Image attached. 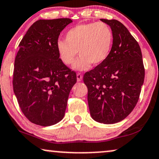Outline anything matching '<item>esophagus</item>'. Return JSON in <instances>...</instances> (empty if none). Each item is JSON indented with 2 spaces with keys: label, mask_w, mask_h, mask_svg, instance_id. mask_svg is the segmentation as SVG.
<instances>
[{
  "label": "esophagus",
  "mask_w": 159,
  "mask_h": 159,
  "mask_svg": "<svg viewBox=\"0 0 159 159\" xmlns=\"http://www.w3.org/2000/svg\"><path fill=\"white\" fill-rule=\"evenodd\" d=\"M76 79H77L78 82L81 81L82 79H83V75H82V74L77 73V74H76Z\"/></svg>",
  "instance_id": "esophagus-1"
}]
</instances>
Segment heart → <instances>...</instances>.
Here are the masks:
<instances>
[{
	"label": "heart",
	"instance_id": "obj_1",
	"mask_svg": "<svg viewBox=\"0 0 159 159\" xmlns=\"http://www.w3.org/2000/svg\"><path fill=\"white\" fill-rule=\"evenodd\" d=\"M113 44L112 29L102 22L83 23L70 29L65 34V40L57 43V52L60 61L70 66L74 62L76 70H87L99 66L108 58Z\"/></svg>",
	"mask_w": 159,
	"mask_h": 159
}]
</instances>
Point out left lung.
<instances>
[{
    "label": "left lung",
    "instance_id": "left-lung-1",
    "mask_svg": "<svg viewBox=\"0 0 159 159\" xmlns=\"http://www.w3.org/2000/svg\"><path fill=\"white\" fill-rule=\"evenodd\" d=\"M111 26L113 44L108 58L83 76L90 113L95 121L114 124L126 117L138 102L144 67L138 42L116 20L101 19Z\"/></svg>",
    "mask_w": 159,
    "mask_h": 159
}]
</instances>
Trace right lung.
<instances>
[{"mask_svg": "<svg viewBox=\"0 0 159 159\" xmlns=\"http://www.w3.org/2000/svg\"><path fill=\"white\" fill-rule=\"evenodd\" d=\"M69 18L39 20L19 43L12 85L20 108L31 122L55 125L63 118L76 74L60 61L57 43Z\"/></svg>", "mask_w": 159, "mask_h": 159, "instance_id": "obj_1", "label": "right lung"}]
</instances>
